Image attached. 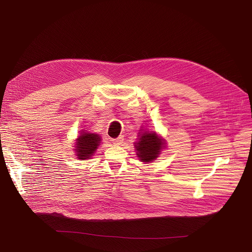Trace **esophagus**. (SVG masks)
<instances>
[{
	"mask_svg": "<svg viewBox=\"0 0 252 252\" xmlns=\"http://www.w3.org/2000/svg\"><path fill=\"white\" fill-rule=\"evenodd\" d=\"M124 141V137L123 136H119V137H116V138H112V142L114 143V145H121V143Z\"/></svg>",
	"mask_w": 252,
	"mask_h": 252,
	"instance_id": "obj_1",
	"label": "esophagus"
}]
</instances>
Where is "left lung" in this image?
Wrapping results in <instances>:
<instances>
[{"instance_id": "1", "label": "left lung", "mask_w": 252, "mask_h": 252, "mask_svg": "<svg viewBox=\"0 0 252 252\" xmlns=\"http://www.w3.org/2000/svg\"><path fill=\"white\" fill-rule=\"evenodd\" d=\"M164 145L163 140L157 135L156 132H143L135 142L136 156L139 158L140 161L151 162L158 158L160 154V150Z\"/></svg>"}]
</instances>
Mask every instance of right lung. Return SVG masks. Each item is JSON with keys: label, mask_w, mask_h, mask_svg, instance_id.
Segmentation results:
<instances>
[{"label": "right lung", "mask_w": 252, "mask_h": 252, "mask_svg": "<svg viewBox=\"0 0 252 252\" xmlns=\"http://www.w3.org/2000/svg\"><path fill=\"white\" fill-rule=\"evenodd\" d=\"M99 141L100 137L96 133H90V132H83L77 139L76 143V153H78V158H81L82 160L84 159H89L97 147L99 146Z\"/></svg>", "instance_id": "add662e5"}]
</instances>
